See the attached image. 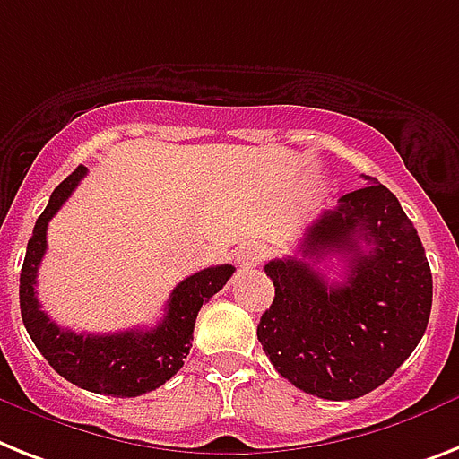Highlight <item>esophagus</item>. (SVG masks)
I'll use <instances>...</instances> for the list:
<instances>
[{"mask_svg": "<svg viewBox=\"0 0 459 459\" xmlns=\"http://www.w3.org/2000/svg\"><path fill=\"white\" fill-rule=\"evenodd\" d=\"M267 251H264L260 244H244L237 251V264L241 270H251V267H257L263 263Z\"/></svg>", "mask_w": 459, "mask_h": 459, "instance_id": "esophagus-1", "label": "esophagus"}]
</instances>
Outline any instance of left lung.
Returning <instances> with one entry per match:
<instances>
[{
  "mask_svg": "<svg viewBox=\"0 0 459 459\" xmlns=\"http://www.w3.org/2000/svg\"><path fill=\"white\" fill-rule=\"evenodd\" d=\"M345 257L328 284L316 263ZM274 300L257 340L276 373L328 401L359 399L387 382L418 347L431 312V270L399 199L373 183L340 196L300 241V257L264 264Z\"/></svg>",
  "mask_w": 459,
  "mask_h": 459,
  "instance_id": "obj_1",
  "label": "left lung"
}]
</instances>
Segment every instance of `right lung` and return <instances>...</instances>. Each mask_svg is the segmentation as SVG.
Masks as SVG:
<instances>
[{
	"mask_svg": "<svg viewBox=\"0 0 459 459\" xmlns=\"http://www.w3.org/2000/svg\"><path fill=\"white\" fill-rule=\"evenodd\" d=\"M84 176V166H77L72 176L53 189L48 206L37 218L21 270V316L34 347L67 382L89 392L131 399L161 387L183 368L192 347L196 314L208 298H213L225 286L234 274V267L218 264L183 279L170 293L164 319L150 331L131 328L91 335L60 328L47 312H41L34 286L41 257L47 253L48 221L58 213Z\"/></svg>",
	"mask_w": 459,
	"mask_h": 459,
	"instance_id": "right-lung-1",
	"label": "right lung"
}]
</instances>
